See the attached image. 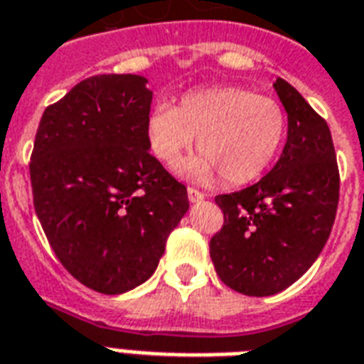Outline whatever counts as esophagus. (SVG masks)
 <instances>
[{"mask_svg":"<svg viewBox=\"0 0 364 364\" xmlns=\"http://www.w3.org/2000/svg\"><path fill=\"white\" fill-rule=\"evenodd\" d=\"M188 199H190V203H198V201H203L205 193L198 192L193 188H188Z\"/></svg>","mask_w":364,"mask_h":364,"instance_id":"34e87169","label":"esophagus"}]
</instances>
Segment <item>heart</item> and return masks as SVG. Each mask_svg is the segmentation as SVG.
Wrapping results in <instances>:
<instances>
[{
    "label": "heart",
    "instance_id": "b5f03b06",
    "mask_svg": "<svg viewBox=\"0 0 364 364\" xmlns=\"http://www.w3.org/2000/svg\"><path fill=\"white\" fill-rule=\"evenodd\" d=\"M199 155L182 161V176L201 184L220 174L224 184H250L263 174L286 138V114L270 97L237 86L207 88L182 95L178 107L155 103L146 119L149 149L172 165L193 146Z\"/></svg>",
    "mask_w": 364,
    "mask_h": 364
}]
</instances>
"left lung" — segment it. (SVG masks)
I'll return each instance as SVG.
<instances>
[{"instance_id": "obj_1", "label": "left lung", "mask_w": 364, "mask_h": 364, "mask_svg": "<svg viewBox=\"0 0 364 364\" xmlns=\"http://www.w3.org/2000/svg\"><path fill=\"white\" fill-rule=\"evenodd\" d=\"M288 113V140L272 171L218 196L224 224L211 237L218 278L244 296H274L299 280L332 232L340 174L332 134L291 84H272Z\"/></svg>"}]
</instances>
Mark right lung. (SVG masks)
<instances>
[{
    "instance_id": "right-lung-1",
    "label": "right lung",
    "mask_w": 364,
    "mask_h": 364,
    "mask_svg": "<svg viewBox=\"0 0 364 364\" xmlns=\"http://www.w3.org/2000/svg\"><path fill=\"white\" fill-rule=\"evenodd\" d=\"M153 92L140 75L82 80L43 111L30 182L34 209L63 267L117 296L155 272L188 192L149 155Z\"/></svg>"
}]
</instances>
